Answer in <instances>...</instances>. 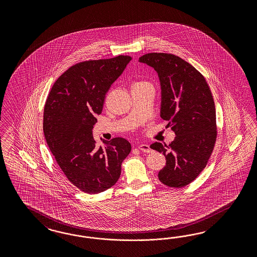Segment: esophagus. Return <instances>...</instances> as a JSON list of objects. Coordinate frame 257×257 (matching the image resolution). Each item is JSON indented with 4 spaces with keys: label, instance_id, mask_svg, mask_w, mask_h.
<instances>
[{
    "label": "esophagus",
    "instance_id": "1",
    "mask_svg": "<svg viewBox=\"0 0 257 257\" xmlns=\"http://www.w3.org/2000/svg\"><path fill=\"white\" fill-rule=\"evenodd\" d=\"M138 148L140 149V151L144 152V153H151L152 152V149L150 148V146L147 144H140Z\"/></svg>",
    "mask_w": 257,
    "mask_h": 257
}]
</instances>
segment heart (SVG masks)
<instances>
[{"label": "heart", "instance_id": "obj_1", "mask_svg": "<svg viewBox=\"0 0 257 257\" xmlns=\"http://www.w3.org/2000/svg\"><path fill=\"white\" fill-rule=\"evenodd\" d=\"M149 84L148 82H146V81H142V80H140V81H137V82H135L134 84H133V88H136V87H140V86H145V85H147Z\"/></svg>", "mask_w": 257, "mask_h": 257}]
</instances>
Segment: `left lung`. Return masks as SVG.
<instances>
[{
  "mask_svg": "<svg viewBox=\"0 0 257 257\" xmlns=\"http://www.w3.org/2000/svg\"><path fill=\"white\" fill-rule=\"evenodd\" d=\"M140 61L153 67L161 83V117L176 137L171 144L155 142L166 166L158 178L170 187H186L206 167L217 140L216 108L209 86L199 70L179 56L151 53Z\"/></svg>",
  "mask_w": 257,
  "mask_h": 257,
  "instance_id": "1",
  "label": "left lung"
}]
</instances>
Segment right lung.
<instances>
[{"mask_svg":"<svg viewBox=\"0 0 257 257\" xmlns=\"http://www.w3.org/2000/svg\"><path fill=\"white\" fill-rule=\"evenodd\" d=\"M131 59L118 55L77 63L55 81L47 97L43 114L47 144L68 180L88 194L113 187L131 152L125 139L102 140L101 147L92 136L95 116L102 111L105 94Z\"/></svg>","mask_w":257,"mask_h":257,"instance_id":"obj_1","label":"right lung"}]
</instances>
